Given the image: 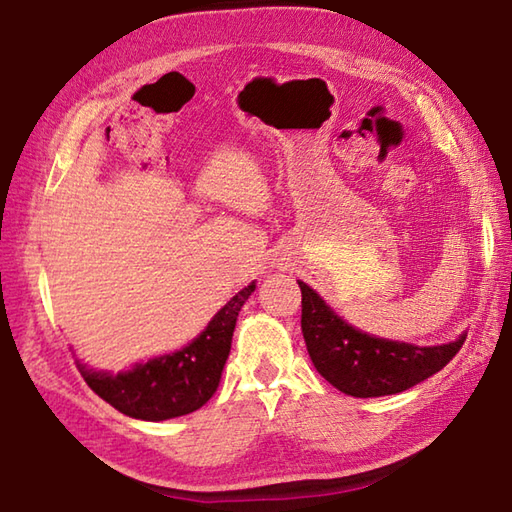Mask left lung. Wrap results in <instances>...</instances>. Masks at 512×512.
Here are the masks:
<instances>
[{"mask_svg":"<svg viewBox=\"0 0 512 512\" xmlns=\"http://www.w3.org/2000/svg\"><path fill=\"white\" fill-rule=\"evenodd\" d=\"M301 288V332L317 372L347 396L400 394L433 376L460 352L466 336L436 347L376 339L354 330L325 306L310 286Z\"/></svg>","mask_w":512,"mask_h":512,"instance_id":"left-lung-1","label":"left lung"}]
</instances>
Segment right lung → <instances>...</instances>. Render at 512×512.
<instances>
[{"instance_id":"add662e5","label":"right lung","mask_w":512,"mask_h":512,"mask_svg":"<svg viewBox=\"0 0 512 512\" xmlns=\"http://www.w3.org/2000/svg\"><path fill=\"white\" fill-rule=\"evenodd\" d=\"M255 284L226 303L198 339L176 354L136 365L125 374H96L79 363L85 383L125 416L138 420H167L200 409L220 385L222 369L231 352L237 314Z\"/></svg>"}]
</instances>
